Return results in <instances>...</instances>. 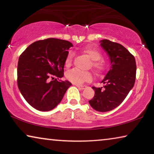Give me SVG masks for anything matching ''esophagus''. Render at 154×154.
Masks as SVG:
<instances>
[{
	"mask_svg": "<svg viewBox=\"0 0 154 154\" xmlns=\"http://www.w3.org/2000/svg\"><path fill=\"white\" fill-rule=\"evenodd\" d=\"M76 86L80 90H83L87 87L86 85H76Z\"/></svg>",
	"mask_w": 154,
	"mask_h": 154,
	"instance_id": "34e87169",
	"label": "esophagus"
}]
</instances>
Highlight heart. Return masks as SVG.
Masks as SVG:
<instances>
[{"instance_id": "b5f03b06", "label": "heart", "mask_w": 154, "mask_h": 154, "mask_svg": "<svg viewBox=\"0 0 154 154\" xmlns=\"http://www.w3.org/2000/svg\"><path fill=\"white\" fill-rule=\"evenodd\" d=\"M82 53L85 54L87 56L92 60V66L98 73H101L105 71L106 68V63L105 60L100 59L102 58V54L98 49L87 47L82 50ZM72 61V54L70 53L66 56L65 60V65L69 67L71 66ZM66 79L75 84H82L83 82H90L92 79V75L90 72H83L77 69H72L69 71L66 75Z\"/></svg>"}]
</instances>
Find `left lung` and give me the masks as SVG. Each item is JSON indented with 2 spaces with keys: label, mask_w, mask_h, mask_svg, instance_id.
<instances>
[{
  "label": "left lung",
  "mask_w": 154,
  "mask_h": 154,
  "mask_svg": "<svg viewBox=\"0 0 154 154\" xmlns=\"http://www.w3.org/2000/svg\"><path fill=\"white\" fill-rule=\"evenodd\" d=\"M100 45L107 52L111 66L101 82L104 88L92 87L95 94L89 103L95 110L106 112L120 105L133 88L137 65L134 56L121 44L103 39Z\"/></svg>",
  "instance_id": "left-lung-1"
}]
</instances>
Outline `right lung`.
<instances>
[{"label": "right lung", "mask_w": 154, "mask_h": 154, "mask_svg": "<svg viewBox=\"0 0 154 154\" xmlns=\"http://www.w3.org/2000/svg\"><path fill=\"white\" fill-rule=\"evenodd\" d=\"M72 46L68 41L49 38L35 41L20 56L18 88L32 107L48 111L61 102L72 84L69 81L53 79L64 76L65 60L69 54L67 50Z\"/></svg>", "instance_id": "obj_1"}]
</instances>
